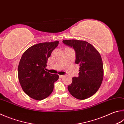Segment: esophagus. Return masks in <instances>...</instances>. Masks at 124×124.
I'll return each instance as SVG.
<instances>
[{"mask_svg":"<svg viewBox=\"0 0 124 124\" xmlns=\"http://www.w3.org/2000/svg\"><path fill=\"white\" fill-rule=\"evenodd\" d=\"M64 76V75H59L60 78H63Z\"/></svg>","mask_w":124,"mask_h":124,"instance_id":"34e87169","label":"esophagus"}]
</instances>
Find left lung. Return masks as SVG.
Listing matches in <instances>:
<instances>
[{
  "label": "left lung",
  "mask_w": 124,
  "mask_h": 124,
  "mask_svg": "<svg viewBox=\"0 0 124 124\" xmlns=\"http://www.w3.org/2000/svg\"><path fill=\"white\" fill-rule=\"evenodd\" d=\"M67 46L75 51V63L79 64L78 78H73L68 89L72 96L85 100L94 95L99 89L103 78L102 58L99 51L91 44L85 40H63Z\"/></svg>",
  "instance_id": "1"
}]
</instances>
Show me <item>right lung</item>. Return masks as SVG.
Segmentation results:
<instances>
[{
  "mask_svg": "<svg viewBox=\"0 0 124 124\" xmlns=\"http://www.w3.org/2000/svg\"><path fill=\"white\" fill-rule=\"evenodd\" d=\"M58 41L40 43L30 46L23 53L18 68V75L23 91L30 98L42 100L50 95L57 74L45 70L46 63Z\"/></svg>",
  "mask_w": 124,
  "mask_h": 124,
  "instance_id": "right-lung-1",
  "label": "right lung"
}]
</instances>
